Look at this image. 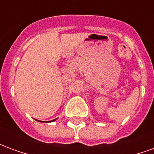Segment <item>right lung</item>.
Here are the masks:
<instances>
[{
	"mask_svg": "<svg viewBox=\"0 0 154 154\" xmlns=\"http://www.w3.org/2000/svg\"><path fill=\"white\" fill-rule=\"evenodd\" d=\"M54 120H55V119H53V120H52V122H53V121H54ZM48 122H51V121H48Z\"/></svg>",
	"mask_w": 154,
	"mask_h": 154,
	"instance_id": "right-lung-1",
	"label": "right lung"
}]
</instances>
